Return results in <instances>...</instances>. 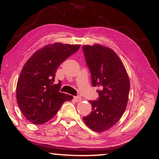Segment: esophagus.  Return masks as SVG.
I'll return each mask as SVG.
<instances>
[{"instance_id": "obj_1", "label": "esophagus", "mask_w": 159, "mask_h": 159, "mask_svg": "<svg viewBox=\"0 0 159 159\" xmlns=\"http://www.w3.org/2000/svg\"><path fill=\"white\" fill-rule=\"evenodd\" d=\"M74 99L76 102H80V101H81V98H80V97H79V96H74Z\"/></svg>"}]
</instances>
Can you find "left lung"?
I'll return each instance as SVG.
<instances>
[{
    "label": "left lung",
    "instance_id": "8db88e82",
    "mask_svg": "<svg viewBox=\"0 0 159 159\" xmlns=\"http://www.w3.org/2000/svg\"><path fill=\"white\" fill-rule=\"evenodd\" d=\"M82 49L92 85L100 88L97 90L98 98L89 101L93 111L83 117V120L91 130L104 132L114 126L124 113L130 80L124 65L114 50L99 44L83 45Z\"/></svg>",
    "mask_w": 159,
    "mask_h": 159
}]
</instances>
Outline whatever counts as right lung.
Instances as JSON below:
<instances>
[{"label": "right lung", "instance_id": "obj_1", "mask_svg": "<svg viewBox=\"0 0 159 159\" xmlns=\"http://www.w3.org/2000/svg\"><path fill=\"white\" fill-rule=\"evenodd\" d=\"M80 45L56 43L36 51L25 63L17 84V104L23 115L34 124L46 123L73 96L60 92L55 84L58 66L79 49Z\"/></svg>", "mask_w": 159, "mask_h": 159}]
</instances>
